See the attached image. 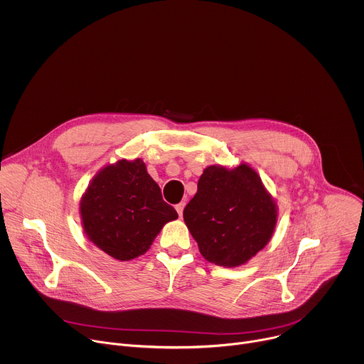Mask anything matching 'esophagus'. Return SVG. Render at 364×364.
Masks as SVG:
<instances>
[{
    "instance_id": "obj_1",
    "label": "esophagus",
    "mask_w": 364,
    "mask_h": 364,
    "mask_svg": "<svg viewBox=\"0 0 364 364\" xmlns=\"http://www.w3.org/2000/svg\"><path fill=\"white\" fill-rule=\"evenodd\" d=\"M184 203H178L177 205H176V210H177V213H178V216L181 218L183 216V210H184Z\"/></svg>"
}]
</instances>
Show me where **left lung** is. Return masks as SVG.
Listing matches in <instances>:
<instances>
[{
	"label": "left lung",
	"instance_id": "1",
	"mask_svg": "<svg viewBox=\"0 0 364 364\" xmlns=\"http://www.w3.org/2000/svg\"><path fill=\"white\" fill-rule=\"evenodd\" d=\"M183 218L207 261L235 268L265 247L278 212L261 177L247 164L232 170L210 166L203 171Z\"/></svg>",
	"mask_w": 364,
	"mask_h": 364
}]
</instances>
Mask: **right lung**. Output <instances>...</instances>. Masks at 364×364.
I'll use <instances>...</instances> for the list:
<instances>
[{
  "mask_svg": "<svg viewBox=\"0 0 364 364\" xmlns=\"http://www.w3.org/2000/svg\"><path fill=\"white\" fill-rule=\"evenodd\" d=\"M86 236L118 261L144 255L167 222L178 218L141 159L102 168L80 200Z\"/></svg>",
  "mask_w": 364,
  "mask_h": 364,
  "instance_id": "right-lung-1",
  "label": "right lung"
}]
</instances>
